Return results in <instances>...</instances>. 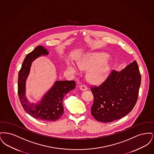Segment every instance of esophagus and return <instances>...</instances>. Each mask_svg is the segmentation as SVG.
Returning <instances> with one entry per match:
<instances>
[{"label":"esophagus","instance_id":"esophagus-1","mask_svg":"<svg viewBox=\"0 0 154 154\" xmlns=\"http://www.w3.org/2000/svg\"><path fill=\"white\" fill-rule=\"evenodd\" d=\"M80 89L81 91H86V90L88 89V87L86 85H81L80 86Z\"/></svg>","mask_w":154,"mask_h":154}]
</instances>
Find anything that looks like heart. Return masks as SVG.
Segmentation results:
<instances>
[{"instance_id":"1","label":"heart","mask_w":154,"mask_h":154,"mask_svg":"<svg viewBox=\"0 0 154 154\" xmlns=\"http://www.w3.org/2000/svg\"><path fill=\"white\" fill-rule=\"evenodd\" d=\"M108 54L102 52L88 53L81 57L79 65L84 70L91 69L88 79L92 83H101L108 77L111 70V64L108 60ZM67 69L73 73L78 72V67L73 63L68 62Z\"/></svg>"}]
</instances>
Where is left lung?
<instances>
[{
  "instance_id": "obj_1",
  "label": "left lung",
  "mask_w": 154,
  "mask_h": 154,
  "mask_svg": "<svg viewBox=\"0 0 154 154\" xmlns=\"http://www.w3.org/2000/svg\"><path fill=\"white\" fill-rule=\"evenodd\" d=\"M140 84L136 60L119 72L113 70L100 85L91 88L94 97L92 116L99 122H110L126 116L137 100Z\"/></svg>"
}]
</instances>
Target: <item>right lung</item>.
<instances>
[{
  "instance_id": "right-lung-1",
  "label": "right lung",
  "mask_w": 154,
  "mask_h": 154,
  "mask_svg": "<svg viewBox=\"0 0 154 154\" xmlns=\"http://www.w3.org/2000/svg\"><path fill=\"white\" fill-rule=\"evenodd\" d=\"M48 54L44 47L38 45L26 55L18 74V94L22 107L30 116L42 121L54 122L63 115V99L66 94L75 88V81H56L40 102L36 103L29 102L25 94L26 81L32 63L37 58Z\"/></svg>"
}]
</instances>
